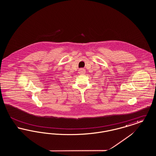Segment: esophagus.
I'll return each mask as SVG.
<instances>
[{"mask_svg":"<svg viewBox=\"0 0 156 156\" xmlns=\"http://www.w3.org/2000/svg\"><path fill=\"white\" fill-rule=\"evenodd\" d=\"M79 74L80 75H84L85 74V69L83 68H80L79 69Z\"/></svg>","mask_w":156,"mask_h":156,"instance_id":"1","label":"esophagus"}]
</instances>
